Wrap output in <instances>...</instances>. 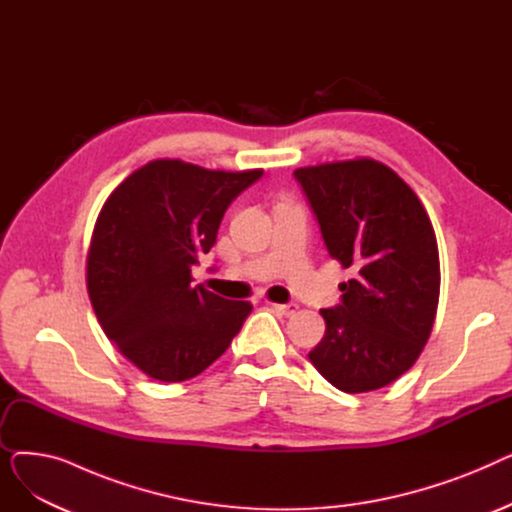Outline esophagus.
<instances>
[{
	"mask_svg": "<svg viewBox=\"0 0 512 512\" xmlns=\"http://www.w3.org/2000/svg\"><path fill=\"white\" fill-rule=\"evenodd\" d=\"M278 313H282V315H286V317H290V315H294L299 311V305L297 303H286V305H272Z\"/></svg>",
	"mask_w": 512,
	"mask_h": 512,
	"instance_id": "1",
	"label": "esophagus"
}]
</instances>
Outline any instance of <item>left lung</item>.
<instances>
[{"mask_svg":"<svg viewBox=\"0 0 512 512\" xmlns=\"http://www.w3.org/2000/svg\"><path fill=\"white\" fill-rule=\"evenodd\" d=\"M332 259L353 267L311 363L348 394L409 371L432 334L440 299L436 234L411 186L359 157L294 170Z\"/></svg>","mask_w":512,"mask_h":512,"instance_id":"left-lung-1","label":"left lung"}]
</instances>
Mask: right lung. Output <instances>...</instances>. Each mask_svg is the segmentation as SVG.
<instances>
[{"mask_svg": "<svg viewBox=\"0 0 512 512\" xmlns=\"http://www.w3.org/2000/svg\"><path fill=\"white\" fill-rule=\"evenodd\" d=\"M263 170H205L155 159L105 201L91 238L87 288L99 324L149 378L184 382L222 357L253 305L191 286L230 203Z\"/></svg>", "mask_w": 512, "mask_h": 512, "instance_id": "right-lung-1", "label": "right lung"}]
</instances>
